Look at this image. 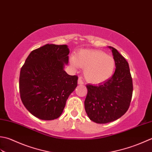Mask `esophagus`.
Segmentation results:
<instances>
[{"mask_svg":"<svg viewBox=\"0 0 152 152\" xmlns=\"http://www.w3.org/2000/svg\"><path fill=\"white\" fill-rule=\"evenodd\" d=\"M77 83H78V85H83V84H84V83H83V81L80 78H79L78 81H77Z\"/></svg>","mask_w":152,"mask_h":152,"instance_id":"34e87169","label":"esophagus"}]
</instances>
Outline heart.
<instances>
[{
    "label": "heart",
    "mask_w": 152,
    "mask_h": 152,
    "mask_svg": "<svg viewBox=\"0 0 152 152\" xmlns=\"http://www.w3.org/2000/svg\"><path fill=\"white\" fill-rule=\"evenodd\" d=\"M70 63L74 67L85 69V79L92 84H100L109 80L115 69V61L110 55L98 50H81Z\"/></svg>",
    "instance_id": "b5f03b06"
}]
</instances>
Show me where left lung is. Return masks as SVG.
I'll use <instances>...</instances> for the list:
<instances>
[{"mask_svg": "<svg viewBox=\"0 0 152 152\" xmlns=\"http://www.w3.org/2000/svg\"><path fill=\"white\" fill-rule=\"evenodd\" d=\"M115 61V73L98 85H87L85 109L88 118L99 124L118 119L128 110L132 95V80L129 64L115 48L108 46Z\"/></svg>", "mask_w": 152, "mask_h": 152, "instance_id": "8db88e82", "label": "left lung"}]
</instances>
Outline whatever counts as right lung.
<instances>
[{
	"mask_svg": "<svg viewBox=\"0 0 152 152\" xmlns=\"http://www.w3.org/2000/svg\"><path fill=\"white\" fill-rule=\"evenodd\" d=\"M69 53L67 45L47 44L31 52L21 67V101L37 118H58L68 97L77 87L78 77L68 75L64 70Z\"/></svg>",
	"mask_w": 152,
	"mask_h": 152,
	"instance_id": "add662e5",
	"label": "right lung"
}]
</instances>
